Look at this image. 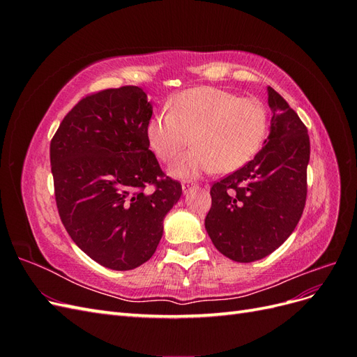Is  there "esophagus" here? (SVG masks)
I'll list each match as a JSON object with an SVG mask.
<instances>
[{
    "mask_svg": "<svg viewBox=\"0 0 357 357\" xmlns=\"http://www.w3.org/2000/svg\"><path fill=\"white\" fill-rule=\"evenodd\" d=\"M193 188H197V185H193V183H190V181H183V183H181L183 193H189Z\"/></svg>",
    "mask_w": 357,
    "mask_h": 357,
    "instance_id": "obj_1",
    "label": "esophagus"
}]
</instances>
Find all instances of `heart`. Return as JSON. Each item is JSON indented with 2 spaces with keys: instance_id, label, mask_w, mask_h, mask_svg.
Instances as JSON below:
<instances>
[{
  "instance_id": "heart-1",
  "label": "heart",
  "mask_w": 357,
  "mask_h": 357,
  "mask_svg": "<svg viewBox=\"0 0 357 357\" xmlns=\"http://www.w3.org/2000/svg\"><path fill=\"white\" fill-rule=\"evenodd\" d=\"M169 110L149 119L146 135L156 156L172 162L189 143L169 172L177 178H193L218 168L231 172L250 162L268 131V113L256 98L199 86L172 96Z\"/></svg>"
}]
</instances>
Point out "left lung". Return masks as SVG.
Returning a JSON list of instances; mask_svg holds the SVG:
<instances>
[{
  "label": "left lung",
  "instance_id": "obj_1",
  "mask_svg": "<svg viewBox=\"0 0 357 357\" xmlns=\"http://www.w3.org/2000/svg\"><path fill=\"white\" fill-rule=\"evenodd\" d=\"M273 117L264 147L248 164L211 188L205 229L235 262L271 255L295 231L305 207L310 138L283 96L266 88Z\"/></svg>",
  "mask_w": 357,
  "mask_h": 357
}]
</instances>
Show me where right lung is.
<instances>
[{
  "instance_id": "right-lung-1",
  "label": "right lung",
  "mask_w": 357,
  "mask_h": 357,
  "mask_svg": "<svg viewBox=\"0 0 357 357\" xmlns=\"http://www.w3.org/2000/svg\"><path fill=\"white\" fill-rule=\"evenodd\" d=\"M152 114L138 86L105 89L75 104L50 143L61 220L80 250L114 271L153 256L165 215L181 197L180 183L162 180L149 150ZM149 184L155 189L144 192Z\"/></svg>"
}]
</instances>
